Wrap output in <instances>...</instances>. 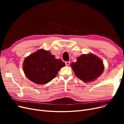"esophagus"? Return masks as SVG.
Wrapping results in <instances>:
<instances>
[{"label": "esophagus", "mask_w": 124, "mask_h": 124, "mask_svg": "<svg viewBox=\"0 0 124 124\" xmlns=\"http://www.w3.org/2000/svg\"><path fill=\"white\" fill-rule=\"evenodd\" d=\"M70 63V62H65V64H66V65L67 66H69Z\"/></svg>", "instance_id": "34e87169"}]
</instances>
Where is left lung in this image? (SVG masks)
Returning <instances> with one entry per match:
<instances>
[{"label": "left lung", "instance_id": "8db88e82", "mask_svg": "<svg viewBox=\"0 0 124 124\" xmlns=\"http://www.w3.org/2000/svg\"><path fill=\"white\" fill-rule=\"evenodd\" d=\"M71 66L76 76L84 82L95 80L102 73L104 66L102 61L92 54H83L77 58V62Z\"/></svg>", "mask_w": 124, "mask_h": 124}]
</instances>
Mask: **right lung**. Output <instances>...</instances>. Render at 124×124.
Listing matches in <instances>:
<instances>
[{
  "mask_svg": "<svg viewBox=\"0 0 124 124\" xmlns=\"http://www.w3.org/2000/svg\"><path fill=\"white\" fill-rule=\"evenodd\" d=\"M65 66L50 52L40 49L26 57L23 62L25 76L38 84H45L57 76L59 70Z\"/></svg>",
  "mask_w": 124,
  "mask_h": 124,
  "instance_id": "add662e5",
  "label": "right lung"
}]
</instances>
